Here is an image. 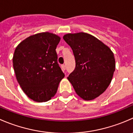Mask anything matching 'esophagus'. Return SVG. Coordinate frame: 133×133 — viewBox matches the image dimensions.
Masks as SVG:
<instances>
[{
  "mask_svg": "<svg viewBox=\"0 0 133 133\" xmlns=\"http://www.w3.org/2000/svg\"><path fill=\"white\" fill-rule=\"evenodd\" d=\"M61 68H62V69L63 71H64L65 70V65H62Z\"/></svg>",
  "mask_w": 133,
  "mask_h": 133,
  "instance_id": "34e87169",
  "label": "esophagus"
}]
</instances>
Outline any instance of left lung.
<instances>
[{"label":"left lung","instance_id":"1","mask_svg":"<svg viewBox=\"0 0 133 133\" xmlns=\"http://www.w3.org/2000/svg\"><path fill=\"white\" fill-rule=\"evenodd\" d=\"M63 38L72 49L75 58V69L68 81L82 99H95L111 82L116 68L114 53L101 41L85 32L69 33Z\"/></svg>","mask_w":133,"mask_h":133}]
</instances>
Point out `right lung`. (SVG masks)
Returning a JSON list of instances; mask_svg holds the SVG:
<instances>
[{
    "label": "right lung",
    "mask_w": 133,
    "mask_h": 133,
    "mask_svg": "<svg viewBox=\"0 0 133 133\" xmlns=\"http://www.w3.org/2000/svg\"><path fill=\"white\" fill-rule=\"evenodd\" d=\"M60 37L41 32L28 37L15 48L13 66L17 81L33 101L46 102L53 97L65 75L57 62L56 48Z\"/></svg>",
    "instance_id": "1"
}]
</instances>
